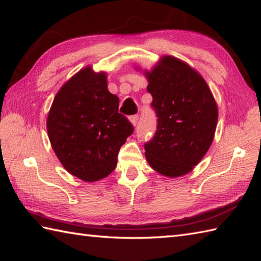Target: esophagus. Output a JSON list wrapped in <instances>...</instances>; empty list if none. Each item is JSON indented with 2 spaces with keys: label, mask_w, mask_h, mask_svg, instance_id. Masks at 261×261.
Returning a JSON list of instances; mask_svg holds the SVG:
<instances>
[{
  "label": "esophagus",
  "mask_w": 261,
  "mask_h": 261,
  "mask_svg": "<svg viewBox=\"0 0 261 261\" xmlns=\"http://www.w3.org/2000/svg\"><path fill=\"white\" fill-rule=\"evenodd\" d=\"M130 122H131V124L132 125H137V123H138V120H139V116L138 115H134V116H130Z\"/></svg>",
  "instance_id": "esophagus-1"
}]
</instances>
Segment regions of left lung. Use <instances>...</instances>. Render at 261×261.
Segmentation results:
<instances>
[{
	"instance_id": "left-lung-1",
	"label": "left lung",
	"mask_w": 261,
	"mask_h": 261,
	"mask_svg": "<svg viewBox=\"0 0 261 261\" xmlns=\"http://www.w3.org/2000/svg\"><path fill=\"white\" fill-rule=\"evenodd\" d=\"M142 74L158 116L156 135L145 145L147 162L169 178L184 176L212 145L218 104L202 75L179 58L164 55Z\"/></svg>"
}]
</instances>
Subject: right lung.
Instances as JSON below:
<instances>
[{
  "mask_svg": "<svg viewBox=\"0 0 261 261\" xmlns=\"http://www.w3.org/2000/svg\"><path fill=\"white\" fill-rule=\"evenodd\" d=\"M119 97L108 90V75L86 66L60 87L47 116V131L69 174L93 182L108 177L134 126L118 112Z\"/></svg>",
  "mask_w": 261,
  "mask_h": 261,
  "instance_id": "right-lung-1",
  "label": "right lung"
}]
</instances>
